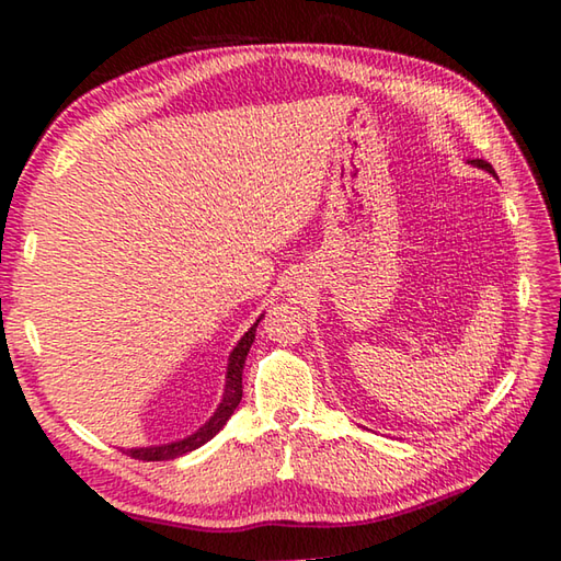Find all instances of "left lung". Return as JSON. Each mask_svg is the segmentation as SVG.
Segmentation results:
<instances>
[{"label":"left lung","instance_id":"left-lung-1","mask_svg":"<svg viewBox=\"0 0 561 561\" xmlns=\"http://www.w3.org/2000/svg\"><path fill=\"white\" fill-rule=\"evenodd\" d=\"M472 165H478V168H482V170H488V173H492L495 175V168H492L488 160H472Z\"/></svg>","mask_w":561,"mask_h":561}]
</instances>
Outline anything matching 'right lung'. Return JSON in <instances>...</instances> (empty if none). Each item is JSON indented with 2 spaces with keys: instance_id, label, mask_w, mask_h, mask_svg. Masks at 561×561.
Here are the masks:
<instances>
[{
  "instance_id": "1",
  "label": "right lung",
  "mask_w": 561,
  "mask_h": 561,
  "mask_svg": "<svg viewBox=\"0 0 561 561\" xmlns=\"http://www.w3.org/2000/svg\"><path fill=\"white\" fill-rule=\"evenodd\" d=\"M260 319L254 321V327L247 331V334L240 339V344L234 346V351L230 354V364H227V383H225V396L222 403L217 408L215 415L207 421L201 431L190 435L185 440L178 443H168V445H156V448H130L126 450V455L136 460L144 462H156V460H175L180 455H185L190 450L201 448L207 440H213L217 433L222 431V425L230 421V415L234 413V408L240 405L242 401V368H244V358L250 354V346L254 341V331H257Z\"/></svg>"
}]
</instances>
